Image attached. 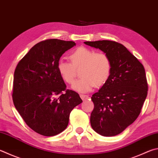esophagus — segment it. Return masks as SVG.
Returning a JSON list of instances; mask_svg holds the SVG:
<instances>
[{
	"label": "esophagus",
	"instance_id": "esophagus-1",
	"mask_svg": "<svg viewBox=\"0 0 158 158\" xmlns=\"http://www.w3.org/2000/svg\"><path fill=\"white\" fill-rule=\"evenodd\" d=\"M80 97L82 99V100H86L89 99V97L86 94H80Z\"/></svg>",
	"mask_w": 158,
	"mask_h": 158
}]
</instances>
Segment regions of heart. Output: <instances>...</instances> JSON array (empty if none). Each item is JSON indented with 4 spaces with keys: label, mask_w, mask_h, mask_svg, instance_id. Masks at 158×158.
<instances>
[{
    "label": "heart",
    "mask_w": 158,
    "mask_h": 158,
    "mask_svg": "<svg viewBox=\"0 0 158 158\" xmlns=\"http://www.w3.org/2000/svg\"><path fill=\"white\" fill-rule=\"evenodd\" d=\"M71 64L59 60L57 70L60 77L68 84H73L76 70H80L81 78L73 85V89L78 93H86L95 87H100L107 82L112 69L110 57L104 52H96L85 47H79L69 55Z\"/></svg>",
    "instance_id": "heart-1"
}]
</instances>
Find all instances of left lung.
Here are the masks:
<instances>
[{
	"mask_svg": "<svg viewBox=\"0 0 158 158\" xmlns=\"http://www.w3.org/2000/svg\"><path fill=\"white\" fill-rule=\"evenodd\" d=\"M110 57L112 69L107 82L91 97L93 130L105 137L117 135L135 121L147 96L143 65L122 44L112 41H85Z\"/></svg>",
	"mask_w": 158,
	"mask_h": 158,
	"instance_id": "left-lung-1",
	"label": "left lung"
}]
</instances>
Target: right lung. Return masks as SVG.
<instances>
[{"label": "right lung", "instance_id": "obj_1", "mask_svg": "<svg viewBox=\"0 0 158 158\" xmlns=\"http://www.w3.org/2000/svg\"><path fill=\"white\" fill-rule=\"evenodd\" d=\"M75 45L56 39L39 42L14 71V104L28 127L42 135L54 136L64 131L71 111L82 102L78 93L66 90L57 70L62 54Z\"/></svg>", "mask_w": 158, "mask_h": 158}]
</instances>
